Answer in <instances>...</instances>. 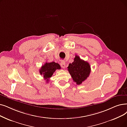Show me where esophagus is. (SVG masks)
<instances>
[{
    "instance_id": "obj_1",
    "label": "esophagus",
    "mask_w": 127,
    "mask_h": 127,
    "mask_svg": "<svg viewBox=\"0 0 127 127\" xmlns=\"http://www.w3.org/2000/svg\"><path fill=\"white\" fill-rule=\"evenodd\" d=\"M60 65L62 68H65V61H63L61 62Z\"/></svg>"
}]
</instances>
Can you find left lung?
<instances>
[{"label": "left lung", "mask_w": 127, "mask_h": 127, "mask_svg": "<svg viewBox=\"0 0 127 127\" xmlns=\"http://www.w3.org/2000/svg\"><path fill=\"white\" fill-rule=\"evenodd\" d=\"M67 68L73 81L78 85L87 79L91 71L89 63L81 60L78 56H75L74 62L69 64Z\"/></svg>", "instance_id": "left-lung-1"}]
</instances>
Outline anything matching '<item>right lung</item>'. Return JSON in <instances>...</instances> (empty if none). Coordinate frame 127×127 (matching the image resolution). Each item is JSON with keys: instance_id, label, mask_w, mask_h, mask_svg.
Wrapping results in <instances>:
<instances>
[{"instance_id": "obj_1", "label": "right lung", "mask_w": 127, "mask_h": 127, "mask_svg": "<svg viewBox=\"0 0 127 127\" xmlns=\"http://www.w3.org/2000/svg\"><path fill=\"white\" fill-rule=\"evenodd\" d=\"M60 69H61V66L58 63L54 62L50 63L46 62L40 68L39 73L40 75L43 76L45 79H47V81H48L51 77L55 71Z\"/></svg>"}]
</instances>
